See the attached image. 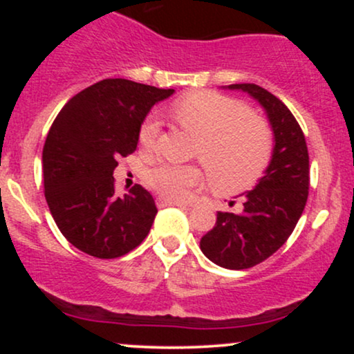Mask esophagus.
Masks as SVG:
<instances>
[{"instance_id": "34e87169", "label": "esophagus", "mask_w": 354, "mask_h": 354, "mask_svg": "<svg viewBox=\"0 0 354 354\" xmlns=\"http://www.w3.org/2000/svg\"><path fill=\"white\" fill-rule=\"evenodd\" d=\"M156 205L160 206V208H165V206H183L185 203L178 201V200H169V198H165V196H158Z\"/></svg>"}]
</instances>
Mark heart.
<instances>
[{
  "label": "heart",
  "mask_w": 354,
  "mask_h": 354,
  "mask_svg": "<svg viewBox=\"0 0 354 354\" xmlns=\"http://www.w3.org/2000/svg\"><path fill=\"white\" fill-rule=\"evenodd\" d=\"M169 115L196 138L194 153L208 169L211 185L221 193H239L263 176L273 153L271 133L259 118L250 115L241 101L209 91H196L174 101ZM158 121L148 116L140 128V146L151 151ZM194 165L158 163L145 173L153 191L169 200H183L203 181Z\"/></svg>",
  "instance_id": "obj_1"
}]
</instances>
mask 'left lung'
I'll use <instances>...</instances> for the list:
<instances>
[{"label": "left lung", "mask_w": 354, "mask_h": 354, "mask_svg": "<svg viewBox=\"0 0 354 354\" xmlns=\"http://www.w3.org/2000/svg\"><path fill=\"white\" fill-rule=\"evenodd\" d=\"M254 98L273 129V153L265 176L245 194L241 213L218 211L216 225L200 248L214 265L246 270L281 248L301 218L310 189V156L293 113L281 100L253 83L230 84Z\"/></svg>", "instance_id": "left-lung-1"}]
</instances>
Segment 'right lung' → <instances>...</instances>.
I'll return each mask as SVG.
<instances>
[{
	"label": "right lung",
	"mask_w": 354,
	"mask_h": 354,
	"mask_svg": "<svg viewBox=\"0 0 354 354\" xmlns=\"http://www.w3.org/2000/svg\"><path fill=\"white\" fill-rule=\"evenodd\" d=\"M174 89L123 78L91 84L64 104L43 148L44 196L63 236L100 259L120 258L143 243L158 209L135 185L115 193L118 158L136 149L140 128Z\"/></svg>",
	"instance_id": "right-lung-1"
}]
</instances>
